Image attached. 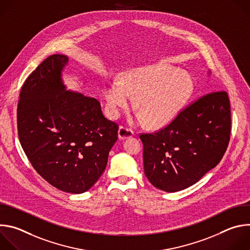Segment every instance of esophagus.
I'll use <instances>...</instances> for the list:
<instances>
[{
    "mask_svg": "<svg viewBox=\"0 0 250 250\" xmlns=\"http://www.w3.org/2000/svg\"><path fill=\"white\" fill-rule=\"evenodd\" d=\"M133 135V131L125 127V126H121L119 128V131H118V136L120 139H125V138H128V137H131Z\"/></svg>",
    "mask_w": 250,
    "mask_h": 250,
    "instance_id": "esophagus-1",
    "label": "esophagus"
}]
</instances>
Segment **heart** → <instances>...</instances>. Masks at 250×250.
Instances as JSON below:
<instances>
[{
  "label": "heart",
  "instance_id": "b5f03b06",
  "mask_svg": "<svg viewBox=\"0 0 250 250\" xmlns=\"http://www.w3.org/2000/svg\"><path fill=\"white\" fill-rule=\"evenodd\" d=\"M194 91L192 77L179 69L148 65L130 69L123 82L114 81L104 89L106 113L113 120L128 109L136 97L139 122L159 128L173 122L183 110Z\"/></svg>",
  "mask_w": 250,
  "mask_h": 250
}]
</instances>
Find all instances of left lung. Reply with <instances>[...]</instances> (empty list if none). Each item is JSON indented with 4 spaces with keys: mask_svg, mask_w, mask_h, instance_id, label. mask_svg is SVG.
Returning <instances> with one entry per match:
<instances>
[{
    "mask_svg": "<svg viewBox=\"0 0 250 250\" xmlns=\"http://www.w3.org/2000/svg\"><path fill=\"white\" fill-rule=\"evenodd\" d=\"M229 135L227 92L202 97L166 127L140 134L147 179L154 187L170 193L194 185L222 160Z\"/></svg>",
    "mask_w": 250,
    "mask_h": 250,
    "instance_id": "1",
    "label": "left lung"
}]
</instances>
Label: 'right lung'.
<instances>
[{"label":"right lung","instance_id":"right-lung-1","mask_svg":"<svg viewBox=\"0 0 250 250\" xmlns=\"http://www.w3.org/2000/svg\"><path fill=\"white\" fill-rule=\"evenodd\" d=\"M68 61L53 54L27 77L18 104V131L25 155L44 180L81 194L104 171L119 126L104 117L98 100L67 90L62 72Z\"/></svg>","mask_w":250,"mask_h":250}]
</instances>
